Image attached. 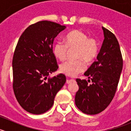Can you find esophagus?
<instances>
[{
    "mask_svg": "<svg viewBox=\"0 0 131 131\" xmlns=\"http://www.w3.org/2000/svg\"><path fill=\"white\" fill-rule=\"evenodd\" d=\"M75 79H67L66 81V83L67 84H70V83H73V82H75Z\"/></svg>",
    "mask_w": 131,
    "mask_h": 131,
    "instance_id": "1",
    "label": "esophagus"
}]
</instances>
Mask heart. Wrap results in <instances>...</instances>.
Here are the masks:
<instances>
[{
  "instance_id": "b5f03b06",
  "label": "heart",
  "mask_w": 131,
  "mask_h": 131,
  "mask_svg": "<svg viewBox=\"0 0 131 131\" xmlns=\"http://www.w3.org/2000/svg\"><path fill=\"white\" fill-rule=\"evenodd\" d=\"M65 42L58 40L53 46V53L61 61L66 58L68 49L76 48L74 61H67L60 66V71L65 75L74 77L85 69L84 62L90 63L96 58L99 51V44L94 38L89 36L81 30H73L65 36Z\"/></svg>"
}]
</instances>
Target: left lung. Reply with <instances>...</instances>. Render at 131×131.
<instances>
[{
    "mask_svg": "<svg viewBox=\"0 0 131 131\" xmlns=\"http://www.w3.org/2000/svg\"><path fill=\"white\" fill-rule=\"evenodd\" d=\"M102 29L104 39L97 60L84 73L89 79H76L79 89L75 97V105L89 115L98 114L109 106L122 72L123 58L117 39L108 29L104 27Z\"/></svg>",
    "mask_w": 131,
    "mask_h": 131,
    "instance_id": "1",
    "label": "left lung"
}]
</instances>
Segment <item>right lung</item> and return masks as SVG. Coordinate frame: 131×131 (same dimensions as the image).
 Segmentation results:
<instances>
[{
	"label": "right lung",
	"instance_id": "right-lung-1",
	"mask_svg": "<svg viewBox=\"0 0 131 131\" xmlns=\"http://www.w3.org/2000/svg\"><path fill=\"white\" fill-rule=\"evenodd\" d=\"M66 28L41 21L29 25L18 40L12 60L13 89L19 105L29 113L39 115L49 110L66 81L62 73L47 79L58 69L53 42Z\"/></svg>",
	"mask_w": 131,
	"mask_h": 131
}]
</instances>
